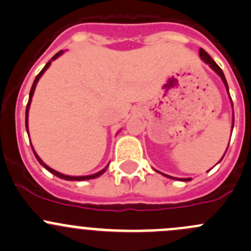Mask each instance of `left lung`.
I'll return each mask as SVG.
<instances>
[{"instance_id": "left-lung-1", "label": "left lung", "mask_w": 251, "mask_h": 251, "mask_svg": "<svg viewBox=\"0 0 251 251\" xmlns=\"http://www.w3.org/2000/svg\"><path fill=\"white\" fill-rule=\"evenodd\" d=\"M200 55H201V59H202V60L204 61V63L208 64V65L210 66V68L213 69L214 71H215L216 74H218L219 76L221 77V79H222V81H224L225 86H226L227 90H228V86H227L226 78H225V75H224V72H222V70L220 69V66H219L218 64H216L215 61H214L213 59H211V56L209 55V54L206 53V51L204 50L203 48H201V49H200ZM228 94H229V93H228ZM233 123H234V118H233ZM232 129H233V126H232ZM222 158H224V157H222ZM222 158H221V159H222ZM163 175H165V174H163ZM165 176H167V177H170V179H175V177L169 176V175H165ZM190 180H191V179H182V181H190Z\"/></svg>"}]
</instances>
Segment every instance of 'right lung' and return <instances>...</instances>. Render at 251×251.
I'll use <instances>...</instances> for the list:
<instances>
[{"label":"right lung","mask_w":251,"mask_h":251,"mask_svg":"<svg viewBox=\"0 0 251 251\" xmlns=\"http://www.w3.org/2000/svg\"><path fill=\"white\" fill-rule=\"evenodd\" d=\"M61 53H63V51H59L58 54H55V55H54L53 58H51V60H53V59H56V58H58V56L60 55ZM49 65H50V61H48V63L46 64V66H45V68H43L42 70H41V72H40V74H38L37 76H36L35 81H33V84H32V87H31V90H30V97H29V101H27V105H26V113H25V126H26V130H27V115H29V107H30V102H31V99H32L33 92H35L36 84H37V82H38V79H40V77L42 76V75H43V72H45L46 70L48 69V66H49ZM31 147H32V146H31ZM32 150H33V149H32ZM33 153H35V157H36V158H37V161L40 162V164H41V165H43V167H45L46 169L48 170V172H50L51 174H54V175H55V176L60 177V179H64V180H76V181H82V180L95 179V177L100 176V175H101L102 173H105V172H106V169H107V167H106V168H105V169H102L101 172L97 173V174H94V175H88V176H69V175H64V174H60V173L55 172V170H53V169H51V168H49L48 165H46L45 163H43L42 161H41V158H40V157L37 156V154H36V152H35V151H33Z\"/></svg>","instance_id":"add662e5"}]
</instances>
